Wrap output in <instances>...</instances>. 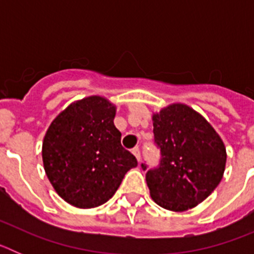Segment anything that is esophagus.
I'll use <instances>...</instances> for the list:
<instances>
[{
	"mask_svg": "<svg viewBox=\"0 0 254 254\" xmlns=\"http://www.w3.org/2000/svg\"><path fill=\"white\" fill-rule=\"evenodd\" d=\"M132 152H133V155H134V156H136L137 161H138V163H140V161H141V151H140V149H138V147H134V149L132 150Z\"/></svg>",
	"mask_w": 254,
	"mask_h": 254,
	"instance_id": "34e87169",
	"label": "esophagus"
}]
</instances>
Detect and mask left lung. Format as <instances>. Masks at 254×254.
Listing matches in <instances>:
<instances>
[{"label": "left lung", "instance_id": "8db88e82", "mask_svg": "<svg viewBox=\"0 0 254 254\" xmlns=\"http://www.w3.org/2000/svg\"><path fill=\"white\" fill-rule=\"evenodd\" d=\"M154 143L159 165L146 170L152 199L172 211L192 208L217 187L226 163L223 141L210 123L185 104H173L154 114Z\"/></svg>", "mask_w": 254, "mask_h": 254}]
</instances>
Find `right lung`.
<instances>
[{
    "mask_svg": "<svg viewBox=\"0 0 254 254\" xmlns=\"http://www.w3.org/2000/svg\"><path fill=\"white\" fill-rule=\"evenodd\" d=\"M116 107L89 96L67 107L49 126L43 141L44 170L64 201L80 208L112 198L137 160L121 143Z\"/></svg>",
    "mask_w": 254,
    "mask_h": 254,
    "instance_id": "1",
    "label": "right lung"
}]
</instances>
